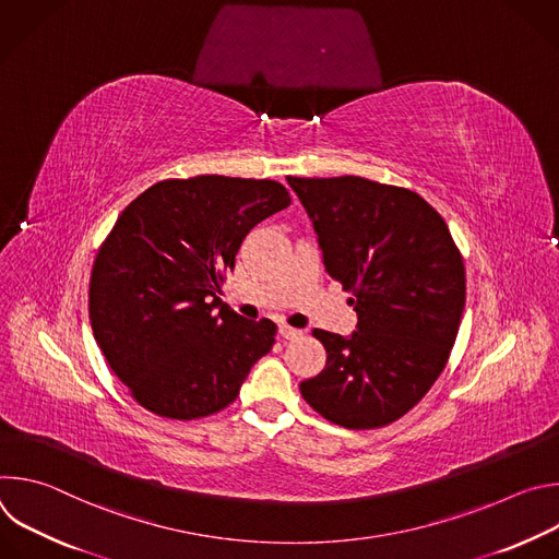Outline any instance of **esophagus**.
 <instances>
[{"label":"esophagus","mask_w":559,"mask_h":559,"mask_svg":"<svg viewBox=\"0 0 559 559\" xmlns=\"http://www.w3.org/2000/svg\"><path fill=\"white\" fill-rule=\"evenodd\" d=\"M278 334L285 338V341H298L300 336H302V332L300 330H296V328H289V325H278Z\"/></svg>","instance_id":"34e87169"}]
</instances>
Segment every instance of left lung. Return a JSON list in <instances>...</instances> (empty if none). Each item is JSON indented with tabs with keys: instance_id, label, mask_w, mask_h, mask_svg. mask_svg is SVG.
<instances>
[{
	"instance_id": "left-lung-1",
	"label": "left lung",
	"mask_w": 559,
	"mask_h": 559,
	"mask_svg": "<svg viewBox=\"0 0 559 559\" xmlns=\"http://www.w3.org/2000/svg\"><path fill=\"white\" fill-rule=\"evenodd\" d=\"M287 183L358 316L352 336L311 332L328 362L300 393L334 425L384 427L423 401L449 360L466 300L460 250L444 218L412 190L362 177Z\"/></svg>"
}]
</instances>
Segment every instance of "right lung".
<instances>
[{"mask_svg":"<svg viewBox=\"0 0 559 559\" xmlns=\"http://www.w3.org/2000/svg\"><path fill=\"white\" fill-rule=\"evenodd\" d=\"M292 203L270 179L201 175L139 194L102 243L88 311L110 369L147 412L194 420L225 409L276 336L221 298L248 231Z\"/></svg>","mask_w":559,"mask_h":559,"instance_id":"1","label":"right lung"}]
</instances>
